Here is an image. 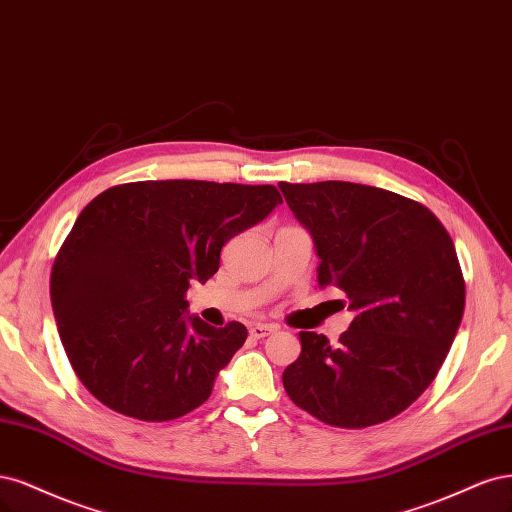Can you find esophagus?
I'll return each mask as SVG.
<instances>
[{"label": "esophagus", "instance_id": "esophagus-1", "mask_svg": "<svg viewBox=\"0 0 512 512\" xmlns=\"http://www.w3.org/2000/svg\"><path fill=\"white\" fill-rule=\"evenodd\" d=\"M249 332H251L253 338L261 340V338L274 334L276 332V325H272V323H255V325H251Z\"/></svg>", "mask_w": 512, "mask_h": 512}]
</instances>
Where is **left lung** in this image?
<instances>
[{
	"label": "left lung",
	"mask_w": 512,
	"mask_h": 512,
	"mask_svg": "<svg viewBox=\"0 0 512 512\" xmlns=\"http://www.w3.org/2000/svg\"><path fill=\"white\" fill-rule=\"evenodd\" d=\"M278 187L315 240L319 287H338L355 312L338 346L300 332L285 391L327 425L389 421L432 385L455 340L466 304L455 244L398 193L342 180Z\"/></svg>",
	"instance_id": "left-lung-1"
}]
</instances>
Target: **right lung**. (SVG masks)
<instances>
[{
    "label": "right lung",
    "mask_w": 512,
    "mask_h": 512,
    "mask_svg": "<svg viewBox=\"0 0 512 512\" xmlns=\"http://www.w3.org/2000/svg\"><path fill=\"white\" fill-rule=\"evenodd\" d=\"M278 204L272 185L142 180L85 206L55 257L51 302L91 395L140 421H172L210 398L246 327L189 317L187 289L206 283L223 244Z\"/></svg>",
    "instance_id": "right-lung-1"
}]
</instances>
